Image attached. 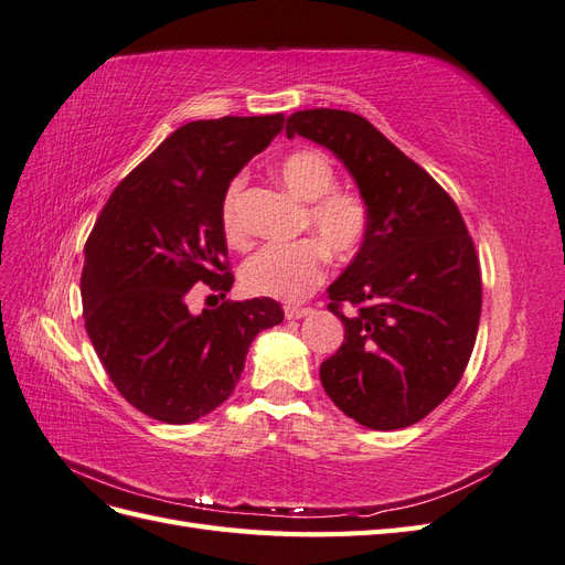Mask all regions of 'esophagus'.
Here are the masks:
<instances>
[{
    "label": "esophagus",
    "mask_w": 565,
    "mask_h": 565,
    "mask_svg": "<svg viewBox=\"0 0 565 565\" xmlns=\"http://www.w3.org/2000/svg\"><path fill=\"white\" fill-rule=\"evenodd\" d=\"M311 309L309 306H285V318L287 320H299L303 316H309Z\"/></svg>",
    "instance_id": "34e87169"
}]
</instances>
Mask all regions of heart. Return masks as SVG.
Wrapping results in <instances>:
<instances>
[{"label": "heart", "instance_id": "1", "mask_svg": "<svg viewBox=\"0 0 565 565\" xmlns=\"http://www.w3.org/2000/svg\"><path fill=\"white\" fill-rule=\"evenodd\" d=\"M276 177L297 200L306 202L301 228L311 237L289 245H266L245 262L241 278L249 295L282 301L303 299L324 276V256L347 262L361 249L370 212L365 200L334 188L337 172L330 158L320 150H295L285 156ZM243 179H233L221 200V226L233 245L245 243L241 218Z\"/></svg>", "mask_w": 565, "mask_h": 565}]
</instances>
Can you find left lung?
Wrapping results in <instances>:
<instances>
[{
	"label": "left lung",
	"instance_id": "left-lung-1",
	"mask_svg": "<svg viewBox=\"0 0 565 565\" xmlns=\"http://www.w3.org/2000/svg\"><path fill=\"white\" fill-rule=\"evenodd\" d=\"M349 169L370 212L367 235L328 287L344 344L320 365V382L347 417L374 431L415 424L465 374L481 320V268L457 204L443 188L349 110L287 117ZM356 306L344 317L338 306Z\"/></svg>",
	"mask_w": 565,
	"mask_h": 565
}]
</instances>
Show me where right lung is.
<instances>
[{
  "mask_svg": "<svg viewBox=\"0 0 565 565\" xmlns=\"http://www.w3.org/2000/svg\"><path fill=\"white\" fill-rule=\"evenodd\" d=\"M282 115L198 119L119 183L84 245V324L110 382L143 415L191 424L241 382L254 337L285 313L268 297L193 313L188 295L233 287L221 200L282 131Z\"/></svg>",
  "mask_w": 565,
  "mask_h": 565,
  "instance_id": "obj_1",
  "label": "right lung"
}]
</instances>
